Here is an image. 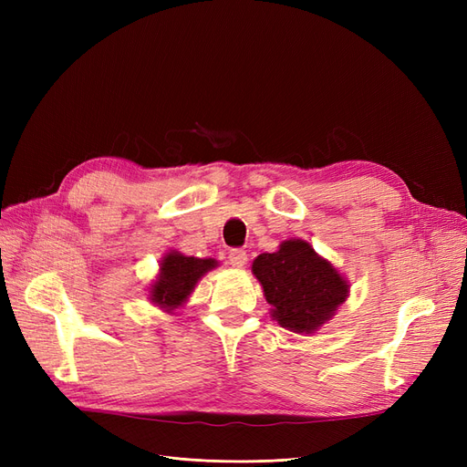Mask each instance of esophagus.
Instances as JSON below:
<instances>
[{
	"label": "esophagus",
	"mask_w": 467,
	"mask_h": 467,
	"mask_svg": "<svg viewBox=\"0 0 467 467\" xmlns=\"http://www.w3.org/2000/svg\"><path fill=\"white\" fill-rule=\"evenodd\" d=\"M228 261L234 268H244L247 263V253L244 249H232L228 255Z\"/></svg>",
	"instance_id": "1"
}]
</instances>
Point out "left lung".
I'll return each mask as SVG.
<instances>
[{"instance_id": "left-lung-1", "label": "left lung", "mask_w": 467, "mask_h": 467, "mask_svg": "<svg viewBox=\"0 0 467 467\" xmlns=\"http://www.w3.org/2000/svg\"><path fill=\"white\" fill-rule=\"evenodd\" d=\"M271 317L292 333L312 335L327 323L348 298L350 285L338 268L304 239H285L275 253L253 261Z\"/></svg>"}]
</instances>
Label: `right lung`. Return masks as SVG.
Segmentation results:
<instances>
[{"label":"right lung","mask_w":467,"mask_h":467,"mask_svg":"<svg viewBox=\"0 0 467 467\" xmlns=\"http://www.w3.org/2000/svg\"><path fill=\"white\" fill-rule=\"evenodd\" d=\"M218 266L216 259H199L169 249L160 261V271L148 288V300L165 314L182 307L194 292L199 280Z\"/></svg>","instance_id":"right-lung-1"}]
</instances>
